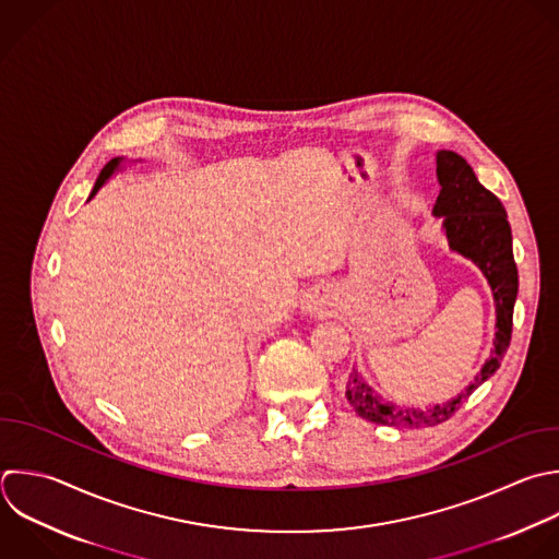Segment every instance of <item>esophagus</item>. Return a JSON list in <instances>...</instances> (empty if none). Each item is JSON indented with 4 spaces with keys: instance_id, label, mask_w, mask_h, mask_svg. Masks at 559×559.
I'll use <instances>...</instances> for the list:
<instances>
[{
    "instance_id": "esophagus-1",
    "label": "esophagus",
    "mask_w": 559,
    "mask_h": 559,
    "mask_svg": "<svg viewBox=\"0 0 559 559\" xmlns=\"http://www.w3.org/2000/svg\"><path fill=\"white\" fill-rule=\"evenodd\" d=\"M328 306V295L325 290H312V293H306L304 301H301V308L310 314H319L323 312V308Z\"/></svg>"
}]
</instances>
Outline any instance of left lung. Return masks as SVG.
<instances>
[{
  "mask_svg": "<svg viewBox=\"0 0 559 559\" xmlns=\"http://www.w3.org/2000/svg\"><path fill=\"white\" fill-rule=\"evenodd\" d=\"M437 181L441 186L432 207V216L441 218V229L450 251L474 262L491 288L496 304L493 349L465 391L432 406H400L382 397L358 369L349 371L345 397L352 408L367 421L395 428L437 426L454 415L459 406L478 389L493 371L511 341L513 304L518 297V269L511 249V227L502 203L485 190L469 164L452 153L437 151Z\"/></svg>",
  "mask_w": 559,
  "mask_h": 559,
  "instance_id": "8db88e82",
  "label": "left lung"
}]
</instances>
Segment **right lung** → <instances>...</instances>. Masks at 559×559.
I'll list each match as a JSON object with an SVG mask.
<instances>
[{
  "label": "right lung",
  "mask_w": 559,
  "mask_h": 559,
  "mask_svg": "<svg viewBox=\"0 0 559 559\" xmlns=\"http://www.w3.org/2000/svg\"><path fill=\"white\" fill-rule=\"evenodd\" d=\"M122 166H124V157H116V159H111L103 170H100V175H98V179H96V186H94V190H92V194H90V199L87 201H92L96 194H98V190L114 177V175H118L120 170H122Z\"/></svg>",
  "instance_id": "obj_1"
}]
</instances>
